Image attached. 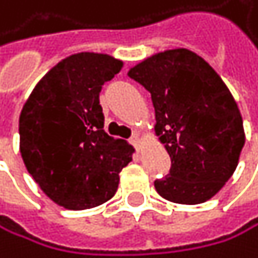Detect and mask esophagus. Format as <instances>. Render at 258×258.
Here are the masks:
<instances>
[{
    "label": "esophagus",
    "mask_w": 258,
    "mask_h": 258,
    "mask_svg": "<svg viewBox=\"0 0 258 258\" xmlns=\"http://www.w3.org/2000/svg\"><path fill=\"white\" fill-rule=\"evenodd\" d=\"M130 144L135 147V149H140L141 147V138L138 136V135H135V136H132V140H130Z\"/></svg>",
    "instance_id": "obj_1"
}]
</instances>
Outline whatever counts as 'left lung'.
Returning <instances> with one entry per match:
<instances>
[{"instance_id": "obj_1", "label": "left lung", "mask_w": 258, "mask_h": 258, "mask_svg": "<svg viewBox=\"0 0 258 258\" xmlns=\"http://www.w3.org/2000/svg\"><path fill=\"white\" fill-rule=\"evenodd\" d=\"M128 76L151 93L155 133L171 158L155 190L181 205L213 198L233 174L244 146L243 118L224 81L187 49L157 53Z\"/></svg>"}]
</instances>
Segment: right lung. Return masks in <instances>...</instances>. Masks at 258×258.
Returning a JSON list of instances; mask_svg holds the SVG:
<instances>
[{
	"instance_id": "1",
	"label": "right lung",
	"mask_w": 258,
	"mask_h": 258,
	"mask_svg": "<svg viewBox=\"0 0 258 258\" xmlns=\"http://www.w3.org/2000/svg\"><path fill=\"white\" fill-rule=\"evenodd\" d=\"M122 70L109 55L82 52L61 60L34 87L20 120V154L42 192L66 209L111 200L133 147L104 126L100 92Z\"/></svg>"
}]
</instances>
